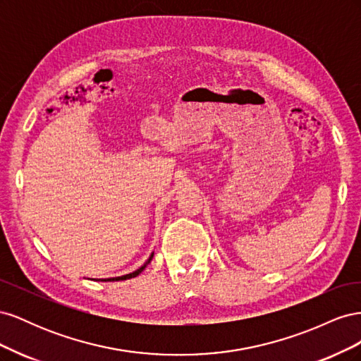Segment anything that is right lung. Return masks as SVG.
Instances as JSON below:
<instances>
[{
	"mask_svg": "<svg viewBox=\"0 0 361 361\" xmlns=\"http://www.w3.org/2000/svg\"><path fill=\"white\" fill-rule=\"evenodd\" d=\"M154 256V255H152ZM152 256H150V259H152ZM150 259L147 260V262H150ZM146 268V265H143L141 267L140 269H137V271H134V272H130V274H126V276H122V277H114V279H108V280H102V281H118V280H128V279H133V277H137L141 271H143Z\"/></svg>",
	"mask_w": 361,
	"mask_h": 361,
	"instance_id": "1",
	"label": "right lung"
}]
</instances>
